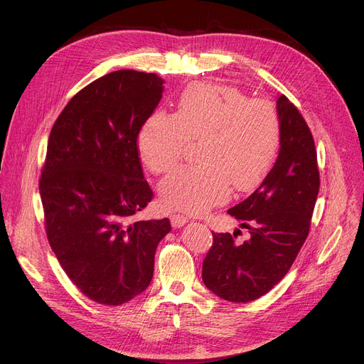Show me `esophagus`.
Listing matches in <instances>:
<instances>
[{"label":"esophagus","mask_w":364,"mask_h":364,"mask_svg":"<svg viewBox=\"0 0 364 364\" xmlns=\"http://www.w3.org/2000/svg\"><path fill=\"white\" fill-rule=\"evenodd\" d=\"M187 221H188L187 217L183 215V214H172V215H171V224H172V227H181V225H184Z\"/></svg>","instance_id":"34e87169"}]
</instances>
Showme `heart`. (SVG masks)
Wrapping results in <instances>:
<instances>
[{
    "label": "heart",
    "mask_w": 364,
    "mask_h": 364,
    "mask_svg": "<svg viewBox=\"0 0 364 364\" xmlns=\"http://www.w3.org/2000/svg\"><path fill=\"white\" fill-rule=\"evenodd\" d=\"M200 140V162L177 169L161 184L166 208L203 214L230 196L255 188L270 171L282 140L273 102L250 99L227 85L193 84L178 100L177 114L158 110L141 128L139 149L155 174L183 158L187 143Z\"/></svg>",
    "instance_id": "heart-1"
}]
</instances>
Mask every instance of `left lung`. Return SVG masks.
Masks as SVG:
<instances>
[{"instance_id":"obj_1","label":"left lung","mask_w":364,"mask_h":364,"mask_svg":"<svg viewBox=\"0 0 364 364\" xmlns=\"http://www.w3.org/2000/svg\"><path fill=\"white\" fill-rule=\"evenodd\" d=\"M282 122L279 156L255 192L228 209L240 230L214 233L203 259L206 288L230 302H250L270 292L286 276L310 233L320 187L311 129L298 107L282 94L276 102Z\"/></svg>"}]
</instances>
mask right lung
<instances>
[{
    "mask_svg": "<svg viewBox=\"0 0 364 364\" xmlns=\"http://www.w3.org/2000/svg\"><path fill=\"white\" fill-rule=\"evenodd\" d=\"M156 73L114 70L76 92L57 117L41 169L48 243L85 296L121 305L153 277L168 218L137 220L153 199L139 134L162 99Z\"/></svg>",
    "mask_w": 364,
    "mask_h": 364,
    "instance_id": "obj_1",
    "label": "right lung"
}]
</instances>
